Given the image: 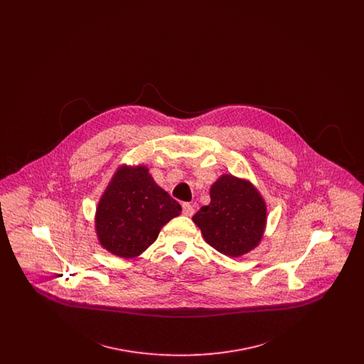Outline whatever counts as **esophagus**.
Here are the masks:
<instances>
[{
  "instance_id": "1",
  "label": "esophagus",
  "mask_w": 364,
  "mask_h": 364,
  "mask_svg": "<svg viewBox=\"0 0 364 364\" xmlns=\"http://www.w3.org/2000/svg\"><path fill=\"white\" fill-rule=\"evenodd\" d=\"M193 213H195V208L190 203H183V214L184 215H187V217H191V215H193Z\"/></svg>"
}]
</instances>
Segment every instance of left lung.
Returning a JSON list of instances; mask_svg holds the SVG:
<instances>
[{
  "mask_svg": "<svg viewBox=\"0 0 364 364\" xmlns=\"http://www.w3.org/2000/svg\"><path fill=\"white\" fill-rule=\"evenodd\" d=\"M211 202L192 217L206 242L221 254L237 258L254 250L266 226V205L247 180L223 174L210 188Z\"/></svg>",
  "mask_w": 364,
  "mask_h": 364,
  "instance_id": "obj_1",
  "label": "left lung"
}]
</instances>
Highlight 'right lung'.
I'll use <instances>...</instances> for the list:
<instances>
[{
    "label": "right lung",
    "instance_id": "1",
    "mask_svg": "<svg viewBox=\"0 0 364 364\" xmlns=\"http://www.w3.org/2000/svg\"><path fill=\"white\" fill-rule=\"evenodd\" d=\"M180 213L178 202L156 186L146 166H122L98 203L95 229L105 250L134 258L156 242L161 228Z\"/></svg>",
    "mask_w": 364,
    "mask_h": 364
}]
</instances>
